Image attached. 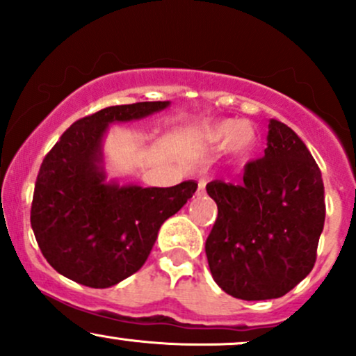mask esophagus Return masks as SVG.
<instances>
[{
	"label": "esophagus",
	"instance_id": "obj_1",
	"mask_svg": "<svg viewBox=\"0 0 356 356\" xmlns=\"http://www.w3.org/2000/svg\"><path fill=\"white\" fill-rule=\"evenodd\" d=\"M195 194H197V195L206 194V182L199 181V187H197V192H195Z\"/></svg>",
	"mask_w": 356,
	"mask_h": 356
}]
</instances>
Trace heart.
<instances>
[{"label": "heart", "mask_w": 356, "mask_h": 356, "mask_svg": "<svg viewBox=\"0 0 356 356\" xmlns=\"http://www.w3.org/2000/svg\"><path fill=\"white\" fill-rule=\"evenodd\" d=\"M199 137L212 145L229 144L231 150L238 154H248L256 142L254 130L241 120H226L222 124L207 127L201 130Z\"/></svg>", "instance_id": "obj_1"}]
</instances>
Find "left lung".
I'll use <instances>...</instances> for the list:
<instances>
[{
  "label": "left lung",
  "instance_id": "obj_1",
  "mask_svg": "<svg viewBox=\"0 0 356 356\" xmlns=\"http://www.w3.org/2000/svg\"><path fill=\"white\" fill-rule=\"evenodd\" d=\"M264 155L236 184L212 181L218 219L206 241L211 275L227 295L273 300L309 275L325 224L320 167L288 125L271 120Z\"/></svg>",
  "mask_w": 356,
  "mask_h": 356
}]
</instances>
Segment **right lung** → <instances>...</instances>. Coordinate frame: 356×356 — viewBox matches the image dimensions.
I'll list each match as a JSON object with an SVG mask.
<instances>
[{
    "label": "right lung",
    "mask_w": 356,
    "mask_h": 356,
    "mask_svg": "<svg viewBox=\"0 0 356 356\" xmlns=\"http://www.w3.org/2000/svg\"><path fill=\"white\" fill-rule=\"evenodd\" d=\"M169 102L102 108L72 124L44 155L35 182L31 227L44 259L68 280L110 288L144 266L162 222L197 184L118 187L105 182L100 142L112 122L142 118Z\"/></svg>",
    "instance_id": "add662e5"
}]
</instances>
